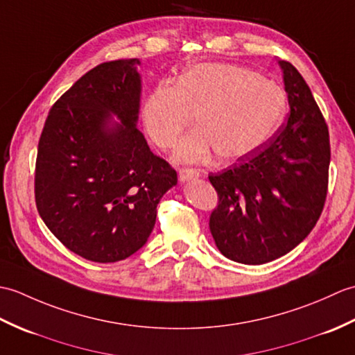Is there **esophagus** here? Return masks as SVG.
I'll use <instances>...</instances> for the list:
<instances>
[{"label": "esophagus", "mask_w": 355, "mask_h": 355, "mask_svg": "<svg viewBox=\"0 0 355 355\" xmlns=\"http://www.w3.org/2000/svg\"><path fill=\"white\" fill-rule=\"evenodd\" d=\"M198 177H200V171L198 169L183 168V169H180V172H178V178H180V182H182V183L189 182V180L198 178Z\"/></svg>", "instance_id": "esophagus-1"}]
</instances>
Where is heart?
Segmentation results:
<instances>
[{
    "instance_id": "obj_1",
    "label": "heart",
    "mask_w": 355,
    "mask_h": 355,
    "mask_svg": "<svg viewBox=\"0 0 355 355\" xmlns=\"http://www.w3.org/2000/svg\"><path fill=\"white\" fill-rule=\"evenodd\" d=\"M286 96L275 82L235 64H198L175 82H162L143 103L141 119L158 148L171 149L192 123L177 150L180 162H202L216 150L223 160L253 154L281 126Z\"/></svg>"
}]
</instances>
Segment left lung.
<instances>
[{"label":"left lung","mask_w":355,"mask_h":355,"mask_svg":"<svg viewBox=\"0 0 355 355\" xmlns=\"http://www.w3.org/2000/svg\"><path fill=\"white\" fill-rule=\"evenodd\" d=\"M288 96L286 125L266 145L209 180L218 206L209 227L225 258L248 266L275 261L302 243L327 200L329 132L310 87L279 61Z\"/></svg>","instance_id":"1"}]
</instances>
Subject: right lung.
<instances>
[{"label":"right lung","instance_id":"obj_1","mask_svg":"<svg viewBox=\"0 0 355 355\" xmlns=\"http://www.w3.org/2000/svg\"><path fill=\"white\" fill-rule=\"evenodd\" d=\"M137 65L119 59L85 73L51 107L37 145V212L69 250L93 262L122 261L145 245L157 205L177 184L175 169L137 130Z\"/></svg>","mask_w":355,"mask_h":355}]
</instances>
